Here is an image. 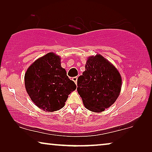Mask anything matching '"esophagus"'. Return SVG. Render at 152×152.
I'll list each match as a JSON object with an SVG mask.
<instances>
[{
    "instance_id": "34e87169",
    "label": "esophagus",
    "mask_w": 152,
    "mask_h": 152,
    "mask_svg": "<svg viewBox=\"0 0 152 152\" xmlns=\"http://www.w3.org/2000/svg\"><path fill=\"white\" fill-rule=\"evenodd\" d=\"M72 80L77 84V77H72Z\"/></svg>"
}]
</instances>
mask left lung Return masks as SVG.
Wrapping results in <instances>:
<instances>
[{"instance_id": "left-lung-1", "label": "left lung", "mask_w": 152, "mask_h": 152, "mask_svg": "<svg viewBox=\"0 0 152 152\" xmlns=\"http://www.w3.org/2000/svg\"><path fill=\"white\" fill-rule=\"evenodd\" d=\"M122 78L113 64L100 55L89 57L85 71L77 80V92L87 109L104 111L119 96Z\"/></svg>"}]
</instances>
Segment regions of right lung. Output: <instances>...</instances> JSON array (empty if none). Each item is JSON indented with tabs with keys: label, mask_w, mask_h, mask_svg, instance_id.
Here are the masks:
<instances>
[{
	"label": "right lung",
	"mask_w": 152,
	"mask_h": 152,
	"mask_svg": "<svg viewBox=\"0 0 152 152\" xmlns=\"http://www.w3.org/2000/svg\"><path fill=\"white\" fill-rule=\"evenodd\" d=\"M61 58L49 53L37 59L25 74V86L33 102L48 112L64 107L76 84L61 66Z\"/></svg>",
	"instance_id": "right-lung-1"
}]
</instances>
